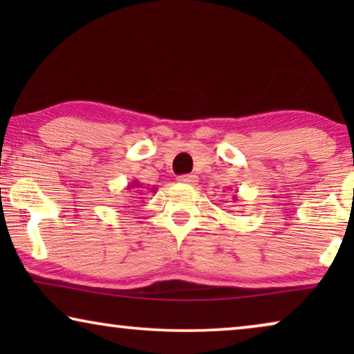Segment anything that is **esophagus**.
Instances as JSON below:
<instances>
[{"instance_id": "obj_1", "label": "esophagus", "mask_w": 354, "mask_h": 354, "mask_svg": "<svg viewBox=\"0 0 354 354\" xmlns=\"http://www.w3.org/2000/svg\"><path fill=\"white\" fill-rule=\"evenodd\" d=\"M178 182L187 183V185H196L198 176H195V174H185V176L178 177Z\"/></svg>"}]
</instances>
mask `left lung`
I'll return each instance as SVG.
<instances>
[{
    "instance_id": "obj_1",
    "label": "left lung",
    "mask_w": 354,
    "mask_h": 354,
    "mask_svg": "<svg viewBox=\"0 0 354 354\" xmlns=\"http://www.w3.org/2000/svg\"><path fill=\"white\" fill-rule=\"evenodd\" d=\"M234 200H235V198H234Z\"/></svg>"
}]
</instances>
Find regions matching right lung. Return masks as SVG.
<instances>
[{"instance_id":"right-lung-1","label":"right lung","mask_w":354,"mask_h":354,"mask_svg":"<svg viewBox=\"0 0 354 354\" xmlns=\"http://www.w3.org/2000/svg\"><path fill=\"white\" fill-rule=\"evenodd\" d=\"M140 185H142V183L140 182H137V180H132L127 185V190H133V188H140Z\"/></svg>"}]
</instances>
